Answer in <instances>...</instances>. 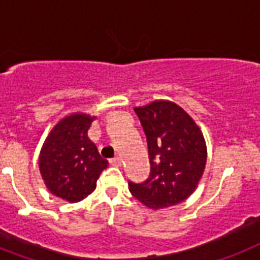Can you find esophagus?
Listing matches in <instances>:
<instances>
[{
    "label": "esophagus",
    "instance_id": "34e87169",
    "mask_svg": "<svg viewBox=\"0 0 260 260\" xmlns=\"http://www.w3.org/2000/svg\"><path fill=\"white\" fill-rule=\"evenodd\" d=\"M121 164H123V160L120 157H115L111 160V165H113V167H121Z\"/></svg>",
    "mask_w": 260,
    "mask_h": 260
}]
</instances>
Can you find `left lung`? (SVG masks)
<instances>
[{
  "label": "left lung",
  "instance_id": "1",
  "mask_svg": "<svg viewBox=\"0 0 260 260\" xmlns=\"http://www.w3.org/2000/svg\"><path fill=\"white\" fill-rule=\"evenodd\" d=\"M147 136L150 174L129 191L147 208L167 209L186 200L198 186L206 165L205 137L193 117L169 100L135 107Z\"/></svg>",
  "mask_w": 260,
  "mask_h": 260
}]
</instances>
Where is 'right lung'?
<instances>
[{
  "label": "right lung",
  "instance_id": "right-lung-1",
  "mask_svg": "<svg viewBox=\"0 0 260 260\" xmlns=\"http://www.w3.org/2000/svg\"><path fill=\"white\" fill-rule=\"evenodd\" d=\"M96 116L75 112L52 126L39 152V172L46 187L67 202H79L96 189L100 173L108 167L88 139Z\"/></svg>",
  "mask_w": 260,
  "mask_h": 260
}]
</instances>
